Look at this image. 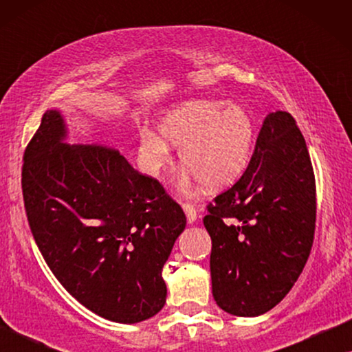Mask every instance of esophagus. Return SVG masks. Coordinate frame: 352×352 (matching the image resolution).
Wrapping results in <instances>:
<instances>
[{
	"label": "esophagus",
	"mask_w": 352,
	"mask_h": 352,
	"mask_svg": "<svg viewBox=\"0 0 352 352\" xmlns=\"http://www.w3.org/2000/svg\"><path fill=\"white\" fill-rule=\"evenodd\" d=\"M182 208H184V211H186L187 221H189V223H195V219H197V208H195V206L190 205V204H182Z\"/></svg>",
	"instance_id": "obj_1"
}]
</instances>
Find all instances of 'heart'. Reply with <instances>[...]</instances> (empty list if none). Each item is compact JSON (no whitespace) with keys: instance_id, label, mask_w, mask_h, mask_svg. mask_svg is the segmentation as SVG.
Returning a JSON list of instances; mask_svg holds the SVG:
<instances>
[{"instance_id":"1","label":"heart","mask_w":352,"mask_h":352,"mask_svg":"<svg viewBox=\"0 0 352 352\" xmlns=\"http://www.w3.org/2000/svg\"><path fill=\"white\" fill-rule=\"evenodd\" d=\"M158 133L139 134L138 160L148 175L171 162V148L181 147L182 165L194 179L208 187H224L248 166L254 142L252 115L240 104L190 100L171 109L158 123Z\"/></svg>"}]
</instances>
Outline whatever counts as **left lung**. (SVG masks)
Listing matches in <instances>:
<instances>
[{
  "mask_svg": "<svg viewBox=\"0 0 352 352\" xmlns=\"http://www.w3.org/2000/svg\"><path fill=\"white\" fill-rule=\"evenodd\" d=\"M206 210L214 301L240 317L271 311L302 272L316 230L314 170L290 113L267 115L242 177Z\"/></svg>",
  "mask_w": 352,
  "mask_h": 352,
  "instance_id": "left-lung-1",
  "label": "left lung"
}]
</instances>
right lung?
I'll return each instance as SVG.
<instances>
[{"label": "right lung", "instance_id": "right-lung-1", "mask_svg": "<svg viewBox=\"0 0 352 352\" xmlns=\"http://www.w3.org/2000/svg\"><path fill=\"white\" fill-rule=\"evenodd\" d=\"M57 110L43 115L23 153L28 226L62 287L120 324L155 316L166 301L162 269L186 214L155 177L104 144L67 146Z\"/></svg>", "mask_w": 352, "mask_h": 352}]
</instances>
